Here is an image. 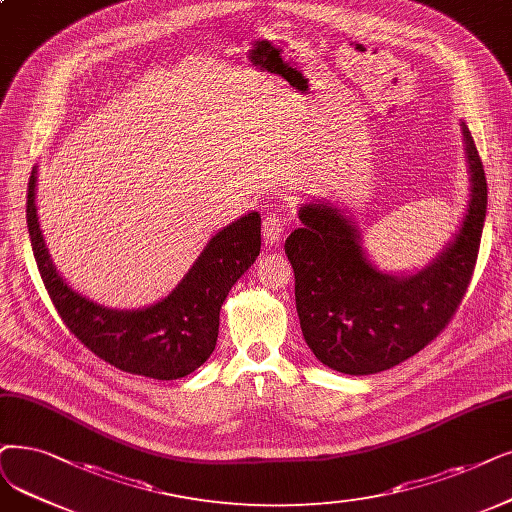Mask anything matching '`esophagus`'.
Wrapping results in <instances>:
<instances>
[{
  "mask_svg": "<svg viewBox=\"0 0 512 512\" xmlns=\"http://www.w3.org/2000/svg\"><path fill=\"white\" fill-rule=\"evenodd\" d=\"M262 231H264V239H267V243H271V245L279 243V239L283 237V231H285V220L279 214V210H269L267 214H264Z\"/></svg>",
  "mask_w": 512,
  "mask_h": 512,
  "instance_id": "1",
  "label": "esophagus"
}]
</instances>
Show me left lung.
<instances>
[{
  "instance_id": "left-lung-1",
  "label": "left lung",
  "mask_w": 512,
  "mask_h": 512,
  "mask_svg": "<svg viewBox=\"0 0 512 512\" xmlns=\"http://www.w3.org/2000/svg\"><path fill=\"white\" fill-rule=\"evenodd\" d=\"M473 180L456 239L412 277H388L365 258L359 235L336 208L306 203L302 227L285 241L306 344L336 372L378 374L420 353L456 315L479 256L487 180L475 140L462 124Z\"/></svg>"
}]
</instances>
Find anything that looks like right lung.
Wrapping results in <instances>:
<instances>
[{
    "instance_id": "1",
    "label": "right lung",
    "mask_w": 512,
    "mask_h": 512,
    "mask_svg": "<svg viewBox=\"0 0 512 512\" xmlns=\"http://www.w3.org/2000/svg\"><path fill=\"white\" fill-rule=\"evenodd\" d=\"M27 227L39 275L69 332L117 370L155 380L187 376L212 355L220 306L260 254V214L252 212L212 237L168 298L142 311H111L73 292L56 273L37 222L35 170L27 191Z\"/></svg>"
}]
</instances>
